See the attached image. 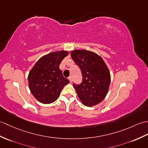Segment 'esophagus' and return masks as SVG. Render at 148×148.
<instances>
[{
  "mask_svg": "<svg viewBox=\"0 0 148 148\" xmlns=\"http://www.w3.org/2000/svg\"><path fill=\"white\" fill-rule=\"evenodd\" d=\"M69 80L70 81V82H72V81H73V78H72V77L71 76H70V77H69Z\"/></svg>",
  "mask_w": 148,
  "mask_h": 148,
  "instance_id": "esophagus-1",
  "label": "esophagus"
}]
</instances>
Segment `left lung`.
<instances>
[{"label":"left lung","instance_id":"8db88e82","mask_svg":"<svg viewBox=\"0 0 148 148\" xmlns=\"http://www.w3.org/2000/svg\"><path fill=\"white\" fill-rule=\"evenodd\" d=\"M71 57L79 67L82 81L73 86L82 103L92 106L103 101L110 84V73L103 59L95 52L86 50H74Z\"/></svg>","mask_w":148,"mask_h":148}]
</instances>
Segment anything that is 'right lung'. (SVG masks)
<instances>
[{
  "label": "right lung",
  "mask_w": 148,
  "mask_h": 148,
  "mask_svg": "<svg viewBox=\"0 0 148 148\" xmlns=\"http://www.w3.org/2000/svg\"><path fill=\"white\" fill-rule=\"evenodd\" d=\"M68 55L66 50L48 53L36 62L29 73V90L42 103L49 104L56 101L64 86L69 83L59 69L62 60Z\"/></svg>",
  "instance_id": "right-lung-1"
}]
</instances>
